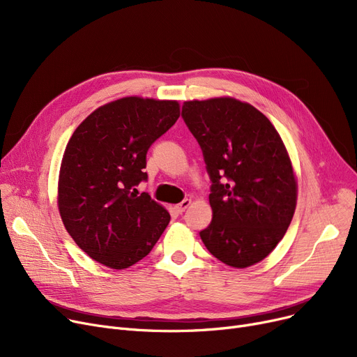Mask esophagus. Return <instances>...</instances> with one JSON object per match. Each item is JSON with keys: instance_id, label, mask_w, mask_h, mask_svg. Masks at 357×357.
<instances>
[{"instance_id": "obj_1", "label": "esophagus", "mask_w": 357, "mask_h": 357, "mask_svg": "<svg viewBox=\"0 0 357 357\" xmlns=\"http://www.w3.org/2000/svg\"><path fill=\"white\" fill-rule=\"evenodd\" d=\"M191 202H192V199H191V198H186V199H183L182 202H179L178 205H175V208H176V211H178V213H183L186 208L190 207Z\"/></svg>"}]
</instances>
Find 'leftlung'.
<instances>
[{
	"instance_id": "8db88e82",
	"label": "left lung",
	"mask_w": 357,
	"mask_h": 357,
	"mask_svg": "<svg viewBox=\"0 0 357 357\" xmlns=\"http://www.w3.org/2000/svg\"><path fill=\"white\" fill-rule=\"evenodd\" d=\"M182 117L211 178L213 220L199 233L222 264L245 269L272 253L296 207L288 150L269 119L231 97L185 101Z\"/></svg>"
}]
</instances>
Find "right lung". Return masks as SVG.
Returning a JSON list of instances; mask_svg holds the SVG:
<instances>
[{"label": "right lung", "mask_w": 357, "mask_h": 357, "mask_svg": "<svg viewBox=\"0 0 357 357\" xmlns=\"http://www.w3.org/2000/svg\"><path fill=\"white\" fill-rule=\"evenodd\" d=\"M181 116L175 100L124 97L98 107L69 139L58 181L63 226L91 259L126 269L150 253L171 220L135 188L149 147Z\"/></svg>", "instance_id": "right-lung-1"}]
</instances>
